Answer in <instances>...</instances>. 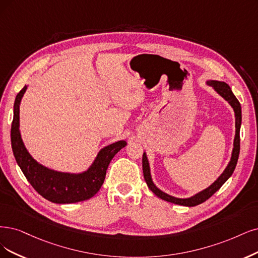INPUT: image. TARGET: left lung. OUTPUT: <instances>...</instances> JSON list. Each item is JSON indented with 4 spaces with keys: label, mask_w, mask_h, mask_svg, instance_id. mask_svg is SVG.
I'll return each mask as SVG.
<instances>
[{
    "label": "left lung",
    "mask_w": 258,
    "mask_h": 258,
    "mask_svg": "<svg viewBox=\"0 0 258 258\" xmlns=\"http://www.w3.org/2000/svg\"><path fill=\"white\" fill-rule=\"evenodd\" d=\"M207 84L209 86H212V87L219 94H220L223 99H225L228 103H230L231 106L234 108V111H235L236 135H235V139H234V148H233L231 161L228 163L226 169L223 171V173L220 176H219L216 182L213 183L208 188L204 189L203 191L197 194L196 196H194L191 198L178 199V198H174L172 196H169V195L163 192L161 190H159L154 185L153 182H152L149 161H148L146 153H144V155H142V170H144V177L146 179L148 187L151 189V191L153 192L154 195H156L158 198H160L161 200H165V201L170 202V203H174V204H177V205L191 207V206H196V205H199V204L205 202L206 200H208L216 191H218V190L221 188V186L226 182V180L230 178V176L233 174L234 170L236 168L238 157H239V152H240V134H239V133H240V125H241V106H240V103H239V101L237 100V98L234 95L233 91L231 90L230 86H228L226 83L218 82V81H209V82H207Z\"/></svg>",
    "instance_id": "1"
}]
</instances>
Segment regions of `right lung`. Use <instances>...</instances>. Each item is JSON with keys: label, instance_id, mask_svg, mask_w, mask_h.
<instances>
[{"label": "right lung", "instance_id": "1", "mask_svg": "<svg viewBox=\"0 0 258 258\" xmlns=\"http://www.w3.org/2000/svg\"><path fill=\"white\" fill-rule=\"evenodd\" d=\"M26 88V86H24L17 94L14 105L11 138L17 164L36 191L50 202L69 204L92 198L104 183L110 160L122 148L126 146V141L120 140L103 148L91 167L80 174L57 172L43 167L28 153L19 131V107Z\"/></svg>", "mask_w": 258, "mask_h": 258}]
</instances>
